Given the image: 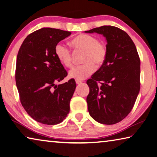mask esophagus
I'll return each mask as SVG.
<instances>
[{"instance_id":"1","label":"esophagus","mask_w":157,"mask_h":157,"mask_svg":"<svg viewBox=\"0 0 157 157\" xmlns=\"http://www.w3.org/2000/svg\"><path fill=\"white\" fill-rule=\"evenodd\" d=\"M75 82H76V84H80L82 83V81H81V80H78V79H76Z\"/></svg>"}]
</instances>
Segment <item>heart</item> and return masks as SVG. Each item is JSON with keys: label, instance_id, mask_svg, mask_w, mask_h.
I'll return each instance as SVG.
<instances>
[{"label": "heart", "instance_id": "heart-1", "mask_svg": "<svg viewBox=\"0 0 157 157\" xmlns=\"http://www.w3.org/2000/svg\"><path fill=\"white\" fill-rule=\"evenodd\" d=\"M71 43L77 51L84 52L82 65L74 67L69 71V78L82 80L90 76L96 71V66L100 67L105 63L108 49L105 44L99 42L96 37L88 34H80L75 37ZM59 61L68 68L73 66L72 54L63 43H58L54 49Z\"/></svg>", "mask_w": 157, "mask_h": 157}]
</instances>
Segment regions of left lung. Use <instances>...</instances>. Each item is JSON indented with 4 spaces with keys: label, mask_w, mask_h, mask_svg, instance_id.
I'll list each match as a JSON object with an SVG mask.
<instances>
[{
    "label": "left lung",
    "mask_w": 157,
    "mask_h": 157,
    "mask_svg": "<svg viewBox=\"0 0 157 157\" xmlns=\"http://www.w3.org/2000/svg\"><path fill=\"white\" fill-rule=\"evenodd\" d=\"M85 33L103 35L108 49L105 63L86 81L89 114L101 124H117L130 113L140 91L138 52L130 36L117 27L103 26Z\"/></svg>",
    "instance_id": "8db88e82"
}]
</instances>
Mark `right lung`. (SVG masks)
<instances>
[{"mask_svg": "<svg viewBox=\"0 0 157 157\" xmlns=\"http://www.w3.org/2000/svg\"><path fill=\"white\" fill-rule=\"evenodd\" d=\"M69 31L43 28L29 34L17 57L15 80L22 106L34 120L47 125L62 122L70 111L75 81L56 85L67 72L54 49Z\"/></svg>", "mask_w": 157, "mask_h": 157, "instance_id": "obj_1", "label": "right lung"}]
</instances>
